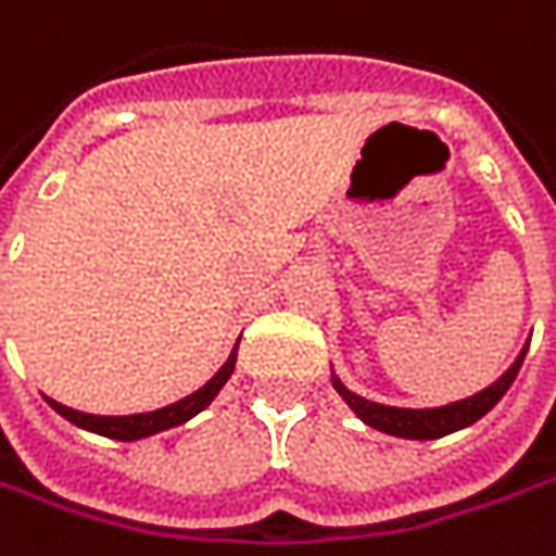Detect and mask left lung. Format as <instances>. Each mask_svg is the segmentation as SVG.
<instances>
[{"instance_id": "1", "label": "left lung", "mask_w": 556, "mask_h": 556, "mask_svg": "<svg viewBox=\"0 0 556 556\" xmlns=\"http://www.w3.org/2000/svg\"><path fill=\"white\" fill-rule=\"evenodd\" d=\"M526 350L529 344L522 348V353L514 359V366L507 372L501 375L494 384H488L485 391L466 397V401L447 403V406H434V409H403V406H384V403L366 401L359 394H353L344 388V381L338 375H331V384L334 391L348 401V406L372 429L384 431V434H394V438H413V441H431V438H444L451 431L466 429L472 422H479L485 416L488 409L494 403L501 401L507 394V388L514 384V378L519 375V366L526 359Z\"/></svg>"}]
</instances>
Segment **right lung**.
I'll use <instances>...</instances> for the list:
<instances>
[{
    "label": "right lung",
    "mask_w": 556,
    "mask_h": 556,
    "mask_svg": "<svg viewBox=\"0 0 556 556\" xmlns=\"http://www.w3.org/2000/svg\"><path fill=\"white\" fill-rule=\"evenodd\" d=\"M237 363V348L231 350L228 363L218 369V372L208 378L206 384L200 391H193L190 397L172 403V406H162V409H153V413H134V416H93V413H80V409H71V406H62V403L49 401V406L65 416L68 422H74L77 429L97 431V434H105V438H115V441H140V438H150V434H159L165 429H175V426H184L187 419H193L200 409H206L208 403L215 401V394L225 388V381L231 378Z\"/></svg>",
    "instance_id": "obj_1"
}]
</instances>
